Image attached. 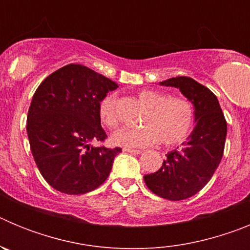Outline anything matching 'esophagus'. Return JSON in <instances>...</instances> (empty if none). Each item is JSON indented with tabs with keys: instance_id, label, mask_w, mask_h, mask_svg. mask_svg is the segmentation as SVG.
Masks as SVG:
<instances>
[{
	"instance_id": "esophagus-1",
	"label": "esophagus",
	"mask_w": 250,
	"mask_h": 250,
	"mask_svg": "<svg viewBox=\"0 0 250 250\" xmlns=\"http://www.w3.org/2000/svg\"><path fill=\"white\" fill-rule=\"evenodd\" d=\"M124 151L131 152V154H136V155H138V154H141V152H143L140 149H127V147H125V149H124Z\"/></svg>"
}]
</instances>
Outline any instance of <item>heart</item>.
Listing matches in <instances>:
<instances>
[{"label": "heart", "instance_id": "b5f03b06", "mask_svg": "<svg viewBox=\"0 0 250 250\" xmlns=\"http://www.w3.org/2000/svg\"><path fill=\"white\" fill-rule=\"evenodd\" d=\"M139 100L146 106L138 129H121L111 136L116 146L145 147L160 141L164 146H175L190 135L195 120L194 106L183 96H167L156 90H141ZM99 118L109 129L119 126L116 96L106 95L99 104Z\"/></svg>", "mask_w": 250, "mask_h": 250}]
</instances>
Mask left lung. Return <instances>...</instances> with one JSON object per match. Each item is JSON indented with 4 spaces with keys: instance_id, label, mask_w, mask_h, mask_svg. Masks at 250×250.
Segmentation results:
<instances>
[{
    "instance_id": "left-lung-1",
    "label": "left lung",
    "mask_w": 250,
    "mask_h": 250,
    "mask_svg": "<svg viewBox=\"0 0 250 250\" xmlns=\"http://www.w3.org/2000/svg\"><path fill=\"white\" fill-rule=\"evenodd\" d=\"M160 85L178 87L191 101L196 125L182 149L167 152L160 169L145 175L144 182L158 196L184 200L199 193L219 167L227 121L215 95L191 77H171Z\"/></svg>"
}]
</instances>
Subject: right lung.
<instances>
[{"label":"right lung","instance_id":"right-lung-1","mask_svg":"<svg viewBox=\"0 0 250 250\" xmlns=\"http://www.w3.org/2000/svg\"><path fill=\"white\" fill-rule=\"evenodd\" d=\"M118 83L91 68L70 63L40 83L27 114V135L40 173L70 195L95 190L109 176L120 147L94 146L107 135L99 104Z\"/></svg>","mask_w":250,"mask_h":250}]
</instances>
